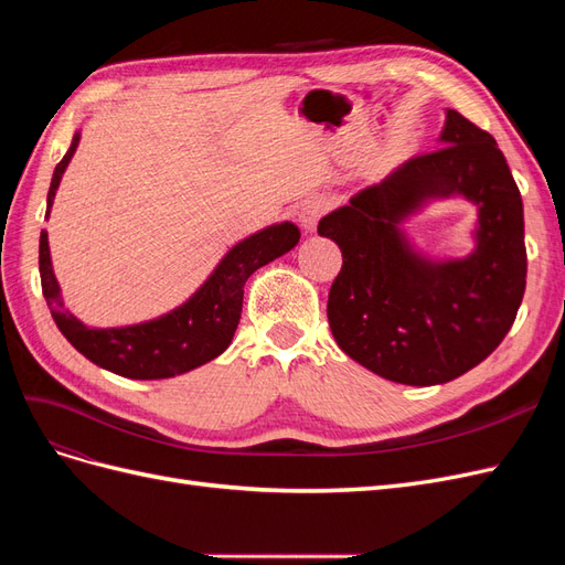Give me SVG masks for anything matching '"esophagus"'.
<instances>
[{
	"label": "esophagus",
	"instance_id": "1",
	"mask_svg": "<svg viewBox=\"0 0 565 565\" xmlns=\"http://www.w3.org/2000/svg\"><path fill=\"white\" fill-rule=\"evenodd\" d=\"M330 207H332V202H330V198H324V195H316L311 200H306L301 204V210H299V224L306 231H316L320 216L328 214Z\"/></svg>",
	"mask_w": 565,
	"mask_h": 565
}]
</instances>
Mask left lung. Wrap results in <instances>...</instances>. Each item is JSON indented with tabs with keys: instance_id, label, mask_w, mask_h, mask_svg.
Instances as JSON below:
<instances>
[{
	"instance_id": "obj_1",
	"label": "left lung",
	"mask_w": 565,
	"mask_h": 565,
	"mask_svg": "<svg viewBox=\"0 0 565 565\" xmlns=\"http://www.w3.org/2000/svg\"><path fill=\"white\" fill-rule=\"evenodd\" d=\"M459 192L479 204V247L431 265L408 249L399 218L426 196ZM341 249L328 320L339 349L384 380H457L502 344L525 292L523 200L492 136L448 110L440 146L322 216Z\"/></svg>"
}]
</instances>
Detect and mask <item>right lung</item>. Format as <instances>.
<instances>
[{
    "mask_svg": "<svg viewBox=\"0 0 565 565\" xmlns=\"http://www.w3.org/2000/svg\"><path fill=\"white\" fill-rule=\"evenodd\" d=\"M77 143L79 134H75L71 148L54 169L46 195V216ZM299 228L289 221L254 233L241 245H235L216 266L210 280L172 313L150 322L129 324V328L98 330L87 328L71 311L63 309L61 289L54 270H51L46 231H42V292L63 337L92 363L129 380H167L210 363L228 349L237 322H241L247 278L256 268L292 249L299 243Z\"/></svg>",
    "mask_w": 565,
    "mask_h": 565,
    "instance_id": "right-lung-1",
    "label": "right lung"
}]
</instances>
